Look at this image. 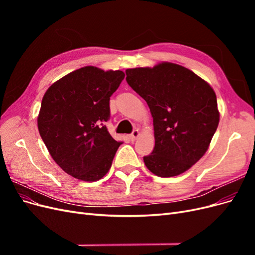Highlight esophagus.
<instances>
[{
	"instance_id": "obj_1",
	"label": "esophagus",
	"mask_w": 255,
	"mask_h": 255,
	"mask_svg": "<svg viewBox=\"0 0 255 255\" xmlns=\"http://www.w3.org/2000/svg\"><path fill=\"white\" fill-rule=\"evenodd\" d=\"M138 136H139V130H138V129H134L133 132H132V134H130L128 137H129V139L133 141V140L136 139V138H137Z\"/></svg>"
}]
</instances>
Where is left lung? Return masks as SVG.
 <instances>
[{
  "mask_svg": "<svg viewBox=\"0 0 255 255\" xmlns=\"http://www.w3.org/2000/svg\"><path fill=\"white\" fill-rule=\"evenodd\" d=\"M127 82L148 104L155 146L143 157L160 177L179 175L201 158L219 123L215 91L183 66L161 63L127 69Z\"/></svg>",
  "mask_w": 255,
  "mask_h": 255,
  "instance_id": "8db88e82",
  "label": "left lung"
}]
</instances>
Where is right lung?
I'll list each match as a JSON object with an SVG mask.
<instances>
[{"label": "right lung", "instance_id": "add662e5", "mask_svg": "<svg viewBox=\"0 0 255 255\" xmlns=\"http://www.w3.org/2000/svg\"><path fill=\"white\" fill-rule=\"evenodd\" d=\"M120 70L87 66L52 84L42 98L38 129L52 158L81 181L95 182L109 172L122 142L104 126L110 99L125 79Z\"/></svg>", "mask_w": 255, "mask_h": 255}]
</instances>
